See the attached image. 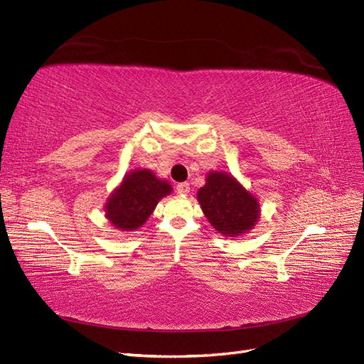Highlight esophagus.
Here are the masks:
<instances>
[{
	"label": "esophagus",
	"mask_w": 364,
	"mask_h": 364,
	"mask_svg": "<svg viewBox=\"0 0 364 364\" xmlns=\"http://www.w3.org/2000/svg\"><path fill=\"white\" fill-rule=\"evenodd\" d=\"M176 193H178V194H182V196L190 193V183H188V182L178 183V186H176Z\"/></svg>",
	"instance_id": "1"
}]
</instances>
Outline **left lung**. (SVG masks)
<instances>
[{
    "mask_svg": "<svg viewBox=\"0 0 364 364\" xmlns=\"http://www.w3.org/2000/svg\"><path fill=\"white\" fill-rule=\"evenodd\" d=\"M197 200L209 223L224 236L245 233L259 218L257 200L228 173L208 174Z\"/></svg>",
    "mask_w": 364,
    "mask_h": 364,
    "instance_id": "obj_1",
    "label": "left lung"
}]
</instances>
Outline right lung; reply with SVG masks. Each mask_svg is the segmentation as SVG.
<instances>
[{
	"label": "right lung",
	"mask_w": 364,
	"mask_h": 364,
	"mask_svg": "<svg viewBox=\"0 0 364 364\" xmlns=\"http://www.w3.org/2000/svg\"><path fill=\"white\" fill-rule=\"evenodd\" d=\"M171 193L166 181H159L152 171L135 170L124 176L122 185L105 206L107 218L120 230H135L152 214L159 200Z\"/></svg>",
	"instance_id": "1"
}]
</instances>
